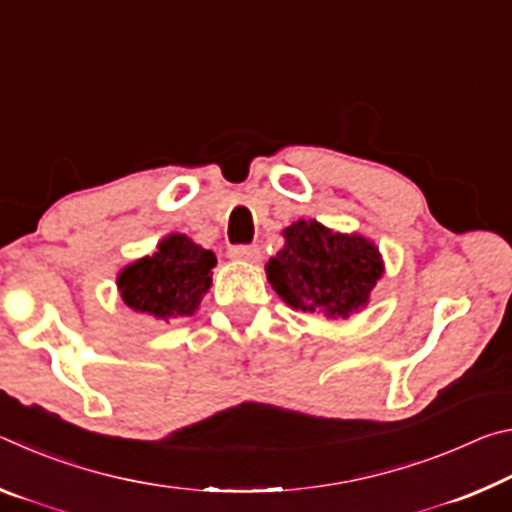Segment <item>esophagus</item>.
<instances>
[{
  "instance_id": "34e87169",
  "label": "esophagus",
  "mask_w": 512,
  "mask_h": 512,
  "mask_svg": "<svg viewBox=\"0 0 512 512\" xmlns=\"http://www.w3.org/2000/svg\"><path fill=\"white\" fill-rule=\"evenodd\" d=\"M228 255L232 259H239V262H257L259 255H262V250L255 244H241V246H232L228 250Z\"/></svg>"
}]
</instances>
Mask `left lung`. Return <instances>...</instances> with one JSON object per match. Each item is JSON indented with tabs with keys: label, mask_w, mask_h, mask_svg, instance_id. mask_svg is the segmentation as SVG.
Returning a JSON list of instances; mask_svg holds the SVG:
<instances>
[{
	"label": "left lung",
	"mask_w": 512,
	"mask_h": 512,
	"mask_svg": "<svg viewBox=\"0 0 512 512\" xmlns=\"http://www.w3.org/2000/svg\"><path fill=\"white\" fill-rule=\"evenodd\" d=\"M284 248L268 259L266 275L289 307L327 318H350L368 305L384 273L379 248L361 235H343L318 221L284 228Z\"/></svg>",
	"instance_id": "1"
}]
</instances>
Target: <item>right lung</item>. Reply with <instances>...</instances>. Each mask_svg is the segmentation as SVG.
I'll use <instances>...</instances> for the list:
<instances>
[{
  "mask_svg": "<svg viewBox=\"0 0 512 512\" xmlns=\"http://www.w3.org/2000/svg\"><path fill=\"white\" fill-rule=\"evenodd\" d=\"M216 257L187 235L164 237L153 255L128 264L117 275L121 300L158 320L192 316L212 284Z\"/></svg>",
  "mask_w": 512,
  "mask_h": 512,
  "instance_id": "obj_1",
  "label": "right lung"
}]
</instances>
